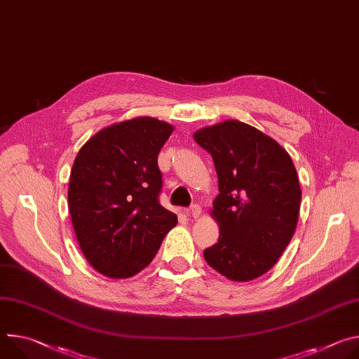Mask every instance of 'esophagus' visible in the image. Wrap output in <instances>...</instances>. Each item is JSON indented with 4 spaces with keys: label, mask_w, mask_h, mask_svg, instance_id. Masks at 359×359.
<instances>
[{
    "label": "esophagus",
    "mask_w": 359,
    "mask_h": 359,
    "mask_svg": "<svg viewBox=\"0 0 359 359\" xmlns=\"http://www.w3.org/2000/svg\"><path fill=\"white\" fill-rule=\"evenodd\" d=\"M190 215L194 219H198L201 216V208L198 206V204H193V206L190 208Z\"/></svg>",
    "instance_id": "1"
}]
</instances>
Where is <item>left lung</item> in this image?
Instances as JSON below:
<instances>
[{
    "mask_svg": "<svg viewBox=\"0 0 359 359\" xmlns=\"http://www.w3.org/2000/svg\"><path fill=\"white\" fill-rule=\"evenodd\" d=\"M193 137L212 155L220 191L210 212L220 236L203 251L204 260L231 281L259 278L278 262L298 223L294 163L273 137L240 121L206 126Z\"/></svg>",
    "mask_w": 359,
    "mask_h": 359,
    "instance_id": "left-lung-1",
    "label": "left lung"
}]
</instances>
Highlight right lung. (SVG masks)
<instances>
[{
	"label": "right lung",
	"instance_id": "obj_1",
	"mask_svg": "<svg viewBox=\"0 0 359 359\" xmlns=\"http://www.w3.org/2000/svg\"><path fill=\"white\" fill-rule=\"evenodd\" d=\"M173 129L150 116L133 118L99 130L78 151L68 208L79 247L97 273H140L177 224L158 200V155Z\"/></svg>",
	"mask_w": 359,
	"mask_h": 359
}]
</instances>
